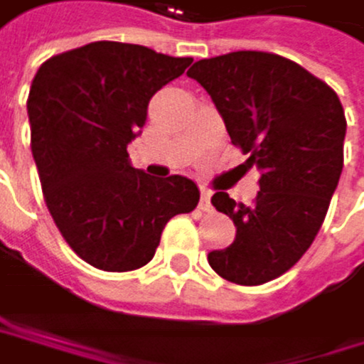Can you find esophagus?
I'll use <instances>...</instances> for the list:
<instances>
[{
  "instance_id": "1",
  "label": "esophagus",
  "mask_w": 364,
  "mask_h": 364,
  "mask_svg": "<svg viewBox=\"0 0 364 364\" xmlns=\"http://www.w3.org/2000/svg\"><path fill=\"white\" fill-rule=\"evenodd\" d=\"M200 209H205V212H209V207H212V192H209L207 188H200Z\"/></svg>"
}]
</instances>
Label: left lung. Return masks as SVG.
Listing matches in <instances>:
<instances>
[{"mask_svg":"<svg viewBox=\"0 0 364 364\" xmlns=\"http://www.w3.org/2000/svg\"><path fill=\"white\" fill-rule=\"evenodd\" d=\"M188 76L212 95L231 144L259 170L251 205L212 196L235 237L207 262L227 282L267 284L295 267L323 225L343 172V105L323 80L269 52L203 58Z\"/></svg>","mask_w":364,"mask_h":364,"instance_id":"8db88e82","label":"left lung"}]
</instances>
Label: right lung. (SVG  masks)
<instances>
[{
    "label": "right lung",
    "instance_id": "obj_1",
    "mask_svg": "<svg viewBox=\"0 0 364 364\" xmlns=\"http://www.w3.org/2000/svg\"><path fill=\"white\" fill-rule=\"evenodd\" d=\"M190 63L95 41L52 56L32 80L30 146L48 209L67 245L95 269H141L166 223L198 205L192 178L150 176L127 152L146 124L150 97Z\"/></svg>",
    "mask_w": 364,
    "mask_h": 364
}]
</instances>
